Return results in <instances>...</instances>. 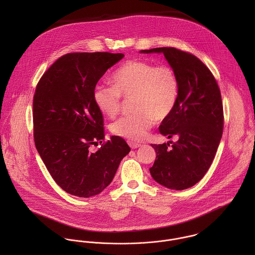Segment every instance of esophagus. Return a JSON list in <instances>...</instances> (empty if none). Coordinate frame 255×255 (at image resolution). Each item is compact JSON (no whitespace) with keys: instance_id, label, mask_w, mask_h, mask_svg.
<instances>
[{"instance_id":"1","label":"esophagus","mask_w":255,"mask_h":255,"mask_svg":"<svg viewBox=\"0 0 255 255\" xmlns=\"http://www.w3.org/2000/svg\"><path fill=\"white\" fill-rule=\"evenodd\" d=\"M128 145H129L131 149H136V148L140 147L139 143H135V142H132V141H129V140L128 141Z\"/></svg>"}]
</instances>
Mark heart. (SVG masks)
I'll return each instance as SVG.
<instances>
[{
    "label": "heart",
    "mask_w": 255,
    "mask_h": 255,
    "mask_svg": "<svg viewBox=\"0 0 255 255\" xmlns=\"http://www.w3.org/2000/svg\"><path fill=\"white\" fill-rule=\"evenodd\" d=\"M113 84H97L93 90L96 107L110 118L121 110L123 97H132L135 112L115 121L113 134L133 141L142 140L155 120L163 121L175 108L179 80L169 66H158L141 60L125 63L112 76Z\"/></svg>",
    "instance_id": "b5f03b06"
}]
</instances>
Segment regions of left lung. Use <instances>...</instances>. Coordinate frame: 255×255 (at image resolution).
Listing matches in <instances>:
<instances>
[{
    "label": "left lung",
    "mask_w": 255,
    "mask_h": 255,
    "mask_svg": "<svg viewBox=\"0 0 255 255\" xmlns=\"http://www.w3.org/2000/svg\"><path fill=\"white\" fill-rule=\"evenodd\" d=\"M163 53L179 80V95L172 113L159 127L170 143L152 144L156 160L149 169L154 181L170 189L182 190L199 182L210 168L223 133L221 92L209 69L192 54L172 47L141 50Z\"/></svg>",
    "instance_id": "8db88e82"
}]
</instances>
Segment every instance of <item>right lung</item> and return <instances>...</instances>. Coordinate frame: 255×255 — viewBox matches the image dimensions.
Wrapping results in <instances>:
<instances>
[{"label": "right lung", "mask_w": 255, "mask_h": 255, "mask_svg": "<svg viewBox=\"0 0 255 255\" xmlns=\"http://www.w3.org/2000/svg\"><path fill=\"white\" fill-rule=\"evenodd\" d=\"M125 57L107 52L70 53L39 80L33 98L34 141L50 175L65 191L91 197L113 181L130 148L120 136L104 139L103 116L93 90L107 70Z\"/></svg>", "instance_id": "add662e5"}]
</instances>
